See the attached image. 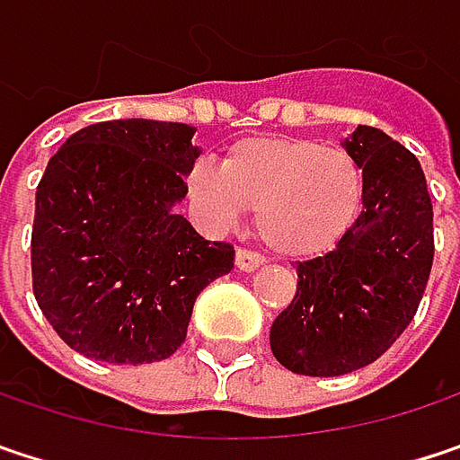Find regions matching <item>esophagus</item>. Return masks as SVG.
I'll use <instances>...</instances> for the list:
<instances>
[{
	"mask_svg": "<svg viewBox=\"0 0 460 460\" xmlns=\"http://www.w3.org/2000/svg\"><path fill=\"white\" fill-rule=\"evenodd\" d=\"M263 263H266L263 255L250 252V250H236V269H239V271H255V269H261Z\"/></svg>",
	"mask_w": 460,
	"mask_h": 460,
	"instance_id": "obj_1",
	"label": "esophagus"
}]
</instances>
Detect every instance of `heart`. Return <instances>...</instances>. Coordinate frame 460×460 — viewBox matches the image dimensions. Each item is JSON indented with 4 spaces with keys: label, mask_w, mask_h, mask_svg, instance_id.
Returning <instances> with one entry per match:
<instances>
[{
    "label": "heart",
    "mask_w": 460,
    "mask_h": 460,
    "mask_svg": "<svg viewBox=\"0 0 460 460\" xmlns=\"http://www.w3.org/2000/svg\"><path fill=\"white\" fill-rule=\"evenodd\" d=\"M194 213L210 231L236 226L255 208L258 234L281 258H318L334 250L363 210L366 181L342 146L305 137H247L221 165L202 157L187 171Z\"/></svg>",
    "instance_id": "b5f03b06"
}]
</instances>
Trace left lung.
<instances>
[{"instance_id": "8db88e82", "label": "left lung", "mask_w": 460, "mask_h": 460, "mask_svg": "<svg viewBox=\"0 0 460 460\" xmlns=\"http://www.w3.org/2000/svg\"><path fill=\"white\" fill-rule=\"evenodd\" d=\"M342 146L363 171V210L332 252L297 266V295L271 326L276 360L305 376L350 374L390 350L416 315L435 258L416 155L371 126Z\"/></svg>"}]
</instances>
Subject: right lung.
Wrapping results in <instances>:
<instances>
[{
    "instance_id": "right-lung-1",
    "label": "right lung",
    "mask_w": 460,
    "mask_h": 460,
    "mask_svg": "<svg viewBox=\"0 0 460 460\" xmlns=\"http://www.w3.org/2000/svg\"><path fill=\"white\" fill-rule=\"evenodd\" d=\"M194 126L105 120L67 137L36 189L33 295L75 353L165 360L187 340L197 295L234 269L176 205L199 157Z\"/></svg>"
}]
</instances>
